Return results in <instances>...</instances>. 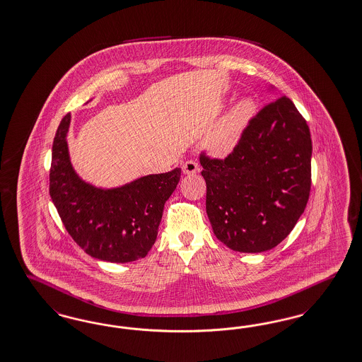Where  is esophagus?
<instances>
[{"label":"esophagus","instance_id":"obj_1","mask_svg":"<svg viewBox=\"0 0 362 362\" xmlns=\"http://www.w3.org/2000/svg\"><path fill=\"white\" fill-rule=\"evenodd\" d=\"M183 174L186 175H194L197 174L199 171V167H198V163L194 161V160H188L185 164H183Z\"/></svg>","mask_w":362,"mask_h":362}]
</instances>
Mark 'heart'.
I'll use <instances>...</instances> for the list:
<instances>
[{
	"label": "heart",
	"mask_w": 362,
	"mask_h": 362,
	"mask_svg": "<svg viewBox=\"0 0 362 362\" xmlns=\"http://www.w3.org/2000/svg\"><path fill=\"white\" fill-rule=\"evenodd\" d=\"M256 109L257 105L252 98H243L237 102L209 134L206 140L207 151L216 158L232 155L256 115Z\"/></svg>",
	"instance_id": "1"
}]
</instances>
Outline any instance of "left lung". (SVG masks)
<instances>
[{
  "mask_svg": "<svg viewBox=\"0 0 362 362\" xmlns=\"http://www.w3.org/2000/svg\"><path fill=\"white\" fill-rule=\"evenodd\" d=\"M311 155L308 125L287 97L267 105L250 121L226 159L202 155L206 211L218 240L243 253L279 245L308 201Z\"/></svg>",
  "mask_w": 362,
  "mask_h": 362,
  "instance_id": "left-lung-1",
  "label": "left lung"
}]
</instances>
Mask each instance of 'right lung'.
Returning <instances> with one entry per match:
<instances>
[{
	"mask_svg": "<svg viewBox=\"0 0 362 362\" xmlns=\"http://www.w3.org/2000/svg\"><path fill=\"white\" fill-rule=\"evenodd\" d=\"M71 115L60 121L52 144L49 195L67 232L87 255L107 262L143 259L155 244L164 204L180 168L140 176L117 187H97L75 171L67 134Z\"/></svg>",
	"mask_w": 362,
	"mask_h": 362,
	"instance_id": "obj_1",
	"label": "right lung"
}]
</instances>
